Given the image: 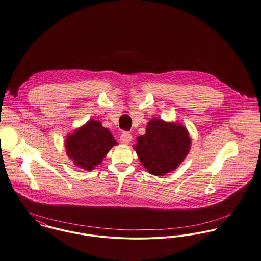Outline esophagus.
Returning <instances> with one entry per match:
<instances>
[{
    "label": "esophagus",
    "mask_w": 261,
    "mask_h": 261,
    "mask_svg": "<svg viewBox=\"0 0 261 261\" xmlns=\"http://www.w3.org/2000/svg\"><path fill=\"white\" fill-rule=\"evenodd\" d=\"M131 140H132V135L127 131L123 132L120 136V141H121L122 144H129L131 142Z\"/></svg>",
    "instance_id": "1"
}]
</instances>
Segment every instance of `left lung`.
I'll use <instances>...</instances> for the list:
<instances>
[{
    "mask_svg": "<svg viewBox=\"0 0 261 261\" xmlns=\"http://www.w3.org/2000/svg\"><path fill=\"white\" fill-rule=\"evenodd\" d=\"M190 144L189 133L183 125L152 119L144 135L137 137L134 149L149 173L163 176L179 166L188 154Z\"/></svg>",
    "mask_w": 261,
    "mask_h": 261,
    "instance_id": "1",
    "label": "left lung"
}]
</instances>
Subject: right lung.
<instances>
[{
    "label": "right lung",
    "mask_w": 261,
    "mask_h": 261,
    "mask_svg": "<svg viewBox=\"0 0 261 261\" xmlns=\"http://www.w3.org/2000/svg\"><path fill=\"white\" fill-rule=\"evenodd\" d=\"M115 145L116 140L111 132L93 119L69 134L65 141L68 157L76 166L87 171L99 165Z\"/></svg>",
    "instance_id": "right-lung-1"
}]
</instances>
